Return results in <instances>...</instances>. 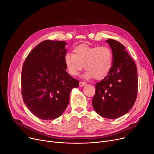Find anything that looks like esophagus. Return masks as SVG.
<instances>
[{"label":"esophagus","mask_w":154,"mask_h":154,"mask_svg":"<svg viewBox=\"0 0 154 154\" xmlns=\"http://www.w3.org/2000/svg\"><path fill=\"white\" fill-rule=\"evenodd\" d=\"M79 85H80V86H81V87H83V86H84V85H86V82H84V81L80 82H79Z\"/></svg>","instance_id":"1"}]
</instances>
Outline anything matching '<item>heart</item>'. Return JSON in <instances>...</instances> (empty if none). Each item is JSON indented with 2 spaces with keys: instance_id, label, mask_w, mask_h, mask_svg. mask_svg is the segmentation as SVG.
I'll list each match as a JSON object with an SVG mask.
<instances>
[{
  "instance_id": "heart-1",
  "label": "heart",
  "mask_w": 154,
  "mask_h": 154,
  "mask_svg": "<svg viewBox=\"0 0 154 154\" xmlns=\"http://www.w3.org/2000/svg\"><path fill=\"white\" fill-rule=\"evenodd\" d=\"M64 63L68 73L77 76L84 66L87 70L84 77L102 80L108 76L113 65V55L108 46H91L86 44L79 45L64 57Z\"/></svg>"
}]
</instances>
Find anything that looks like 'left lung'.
<instances>
[{
  "label": "left lung",
  "mask_w": 154,
  "mask_h": 154,
  "mask_svg": "<svg viewBox=\"0 0 154 154\" xmlns=\"http://www.w3.org/2000/svg\"><path fill=\"white\" fill-rule=\"evenodd\" d=\"M112 50L113 65L109 74L96 84L92 106L101 116L116 119L126 114L134 105L137 96L136 65L119 42L106 40Z\"/></svg>",
  "instance_id": "obj_1"
}]
</instances>
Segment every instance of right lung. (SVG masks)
<instances>
[{
    "mask_svg": "<svg viewBox=\"0 0 154 154\" xmlns=\"http://www.w3.org/2000/svg\"><path fill=\"white\" fill-rule=\"evenodd\" d=\"M66 44L45 40L29 53L23 63V101L32 114L42 119L60 116L69 104L72 89L79 85L66 71Z\"/></svg>",
    "mask_w": 154,
    "mask_h": 154,
    "instance_id": "add662e5",
    "label": "right lung"
}]
</instances>
